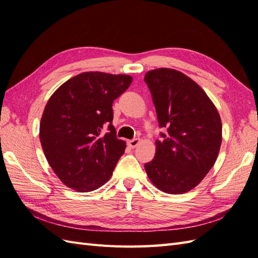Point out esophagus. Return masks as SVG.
I'll return each mask as SVG.
<instances>
[{"instance_id":"esophagus-1","label":"esophagus","mask_w":258,"mask_h":258,"mask_svg":"<svg viewBox=\"0 0 258 258\" xmlns=\"http://www.w3.org/2000/svg\"><path fill=\"white\" fill-rule=\"evenodd\" d=\"M140 141H141V140H140L139 138H137V139H132V140H129V141L127 142V144H128L131 148H135V147H137V146L139 145Z\"/></svg>"}]
</instances>
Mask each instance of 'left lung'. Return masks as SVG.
<instances>
[{
  "mask_svg": "<svg viewBox=\"0 0 258 258\" xmlns=\"http://www.w3.org/2000/svg\"><path fill=\"white\" fill-rule=\"evenodd\" d=\"M160 127L156 154L145 163L151 182L163 192L179 195L195 188L214 166L222 144V120L214 103L190 77L173 69L148 71Z\"/></svg>",
  "mask_w": 258,
  "mask_h": 258,
  "instance_id": "8db88e82",
  "label": "left lung"
}]
</instances>
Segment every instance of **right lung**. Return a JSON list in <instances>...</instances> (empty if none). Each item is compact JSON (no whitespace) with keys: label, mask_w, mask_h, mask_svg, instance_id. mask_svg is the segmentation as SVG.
Instances as JSON below:
<instances>
[{"label":"right lung","mask_w":258,"mask_h":258,"mask_svg":"<svg viewBox=\"0 0 258 258\" xmlns=\"http://www.w3.org/2000/svg\"><path fill=\"white\" fill-rule=\"evenodd\" d=\"M131 83L130 75L84 72L62 84L46 103L40 122L42 148L70 188L92 191L111 178L126 148L116 138L112 105Z\"/></svg>","instance_id":"right-lung-1"}]
</instances>
